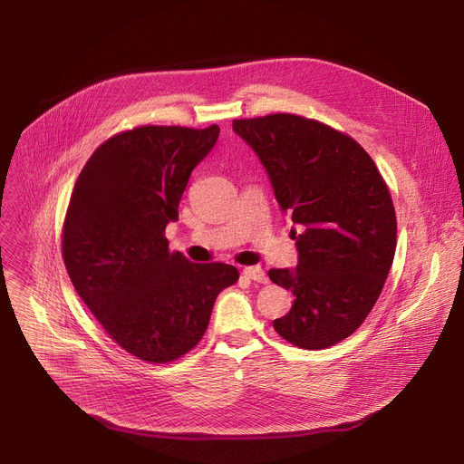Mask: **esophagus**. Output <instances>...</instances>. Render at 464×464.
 I'll use <instances>...</instances> for the list:
<instances>
[{"instance_id": "esophagus-1", "label": "esophagus", "mask_w": 464, "mask_h": 464, "mask_svg": "<svg viewBox=\"0 0 464 464\" xmlns=\"http://www.w3.org/2000/svg\"><path fill=\"white\" fill-rule=\"evenodd\" d=\"M242 275H245V278L259 282V284L269 282V278H266V275H265L261 266H245V269H242Z\"/></svg>"}]
</instances>
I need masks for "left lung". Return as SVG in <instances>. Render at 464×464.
<instances>
[{"mask_svg": "<svg viewBox=\"0 0 464 464\" xmlns=\"http://www.w3.org/2000/svg\"><path fill=\"white\" fill-rule=\"evenodd\" d=\"M271 177L280 210L299 226L295 271L269 278L294 294L276 333L324 350L355 333L376 304L397 248L392 193L372 158L324 121L276 112L233 120Z\"/></svg>", "mask_w": 464, "mask_h": 464, "instance_id": "1", "label": "left lung"}]
</instances>
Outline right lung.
Instances as JSON below:
<instances>
[{
  "label": "right lung",
  "instance_id": "right-lung-1",
  "mask_svg": "<svg viewBox=\"0 0 464 464\" xmlns=\"http://www.w3.org/2000/svg\"><path fill=\"white\" fill-rule=\"evenodd\" d=\"M216 124L139 126L95 149L71 191L62 256L79 297L114 343L146 362H170L203 338L214 301L238 280L227 263L170 252L165 227Z\"/></svg>",
  "mask_w": 464,
  "mask_h": 464
}]
</instances>
